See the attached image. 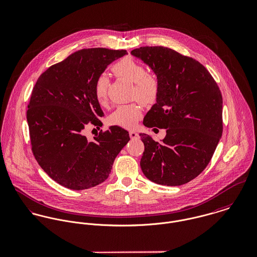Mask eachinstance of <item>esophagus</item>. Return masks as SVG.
<instances>
[{"label": "esophagus", "instance_id": "34e87169", "mask_svg": "<svg viewBox=\"0 0 257 257\" xmlns=\"http://www.w3.org/2000/svg\"><path fill=\"white\" fill-rule=\"evenodd\" d=\"M129 136H130V138L132 139V140H137V139H139V134L137 132H135V131H130L129 132Z\"/></svg>", "mask_w": 257, "mask_h": 257}]
</instances>
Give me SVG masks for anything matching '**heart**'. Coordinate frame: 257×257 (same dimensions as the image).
<instances>
[{"label": "heart", "instance_id": "1", "mask_svg": "<svg viewBox=\"0 0 257 257\" xmlns=\"http://www.w3.org/2000/svg\"><path fill=\"white\" fill-rule=\"evenodd\" d=\"M111 71L118 78H125L134 83L133 98L143 104H151L158 99L159 93V81L154 74L148 73L144 64L131 57H126L117 60L112 66ZM109 79L106 74L101 73L94 84V94L101 105L107 102V91ZM142 115V109L138 103L122 104L117 106L108 116L111 125L122 128H133Z\"/></svg>", "mask_w": 257, "mask_h": 257}]
</instances>
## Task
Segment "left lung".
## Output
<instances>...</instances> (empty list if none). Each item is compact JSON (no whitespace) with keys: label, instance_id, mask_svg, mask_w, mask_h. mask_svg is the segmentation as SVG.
I'll return each instance as SVG.
<instances>
[{"label":"left lung","instance_id":"1","mask_svg":"<svg viewBox=\"0 0 257 257\" xmlns=\"http://www.w3.org/2000/svg\"><path fill=\"white\" fill-rule=\"evenodd\" d=\"M131 55L148 64L159 81L157 103L143 123L166 129L161 143L140 134L145 145L142 171L159 185H184L204 170L222 136L217 83L198 60L169 48L141 47Z\"/></svg>","mask_w":257,"mask_h":257}]
</instances>
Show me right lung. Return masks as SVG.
Here are the masks:
<instances>
[{"label": "right lung", "mask_w": 257, "mask_h": 257, "mask_svg": "<svg viewBox=\"0 0 257 257\" xmlns=\"http://www.w3.org/2000/svg\"><path fill=\"white\" fill-rule=\"evenodd\" d=\"M125 50L83 49L40 75L28 104L27 122L32 153L41 168L70 190L95 187L109 176L129 133L119 126L100 130L89 141L84 130L101 127L103 112L94 84Z\"/></svg>", "instance_id": "add662e5"}]
</instances>
